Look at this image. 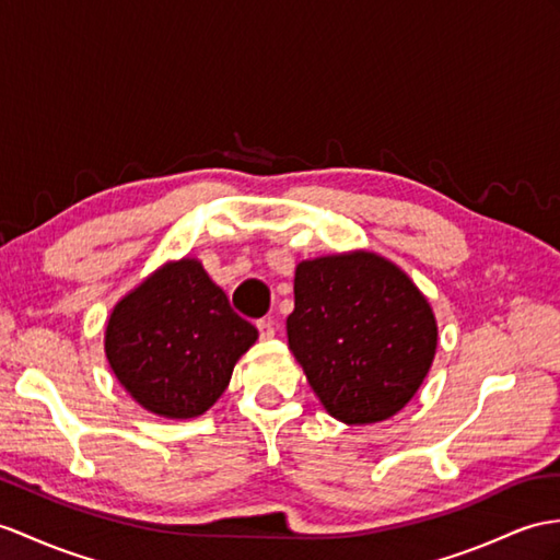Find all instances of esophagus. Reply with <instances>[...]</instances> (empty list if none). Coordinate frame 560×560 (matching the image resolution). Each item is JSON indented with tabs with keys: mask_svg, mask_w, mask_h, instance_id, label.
Here are the masks:
<instances>
[{
	"mask_svg": "<svg viewBox=\"0 0 560 560\" xmlns=\"http://www.w3.org/2000/svg\"><path fill=\"white\" fill-rule=\"evenodd\" d=\"M256 327H258V337H261V339H270L272 335H276V327H272L270 318L256 320Z\"/></svg>",
	"mask_w": 560,
	"mask_h": 560,
	"instance_id": "1",
	"label": "esophagus"
}]
</instances>
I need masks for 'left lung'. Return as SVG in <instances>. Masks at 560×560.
I'll return each mask as SVG.
<instances>
[{
	"instance_id": "left-lung-1",
	"label": "left lung",
	"mask_w": 560,
	"mask_h": 560,
	"mask_svg": "<svg viewBox=\"0 0 560 560\" xmlns=\"http://www.w3.org/2000/svg\"><path fill=\"white\" fill-rule=\"evenodd\" d=\"M288 339L327 413L365 425L411 401L434 359L438 323L397 266L353 252L296 266Z\"/></svg>"
}]
</instances>
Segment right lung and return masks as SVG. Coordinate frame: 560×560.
I'll return each mask as SVG.
<instances>
[{"label": "right lung", "instance_id": "right-lung-1", "mask_svg": "<svg viewBox=\"0 0 560 560\" xmlns=\"http://www.w3.org/2000/svg\"><path fill=\"white\" fill-rule=\"evenodd\" d=\"M256 337L201 264L183 258L118 302L104 347L120 385L147 411L195 418L225 392Z\"/></svg>", "mask_w": 560, "mask_h": 560}]
</instances>
